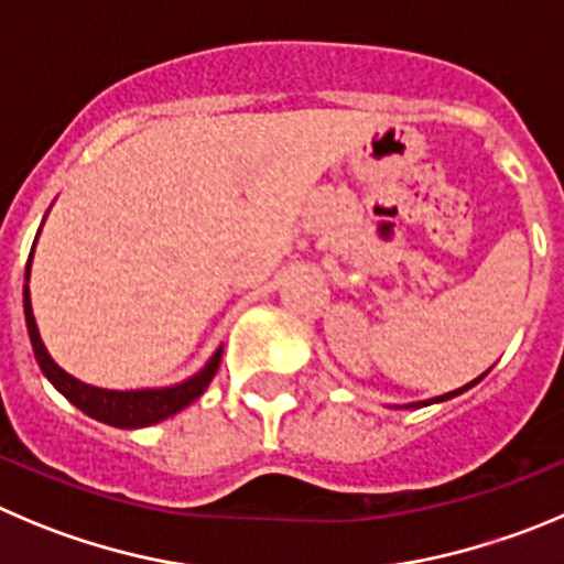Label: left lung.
Here are the masks:
<instances>
[{
    "mask_svg": "<svg viewBox=\"0 0 564 564\" xmlns=\"http://www.w3.org/2000/svg\"><path fill=\"white\" fill-rule=\"evenodd\" d=\"M489 372V370H487ZM487 372H481V376L478 378H473L470 383H465V387H459V389H454V392H445V394H436V398H429V401H417V403H406V406H398V409H420V406H431V403H442V401H451V398H456V394H462V392H467V389L470 387H476L478 381H481L484 376H487Z\"/></svg>",
    "mask_w": 564,
    "mask_h": 564,
    "instance_id": "left-lung-1",
    "label": "left lung"
}]
</instances>
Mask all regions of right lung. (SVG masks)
Listing matches in <instances>:
<instances>
[{"mask_svg": "<svg viewBox=\"0 0 564 564\" xmlns=\"http://www.w3.org/2000/svg\"><path fill=\"white\" fill-rule=\"evenodd\" d=\"M46 214H50V210H46ZM35 241H39V236H35ZM33 252H35V245H33ZM33 252H30L28 270H24V319H28V334H30V341H33V354H35V361H39L41 372H44L46 381H50L52 387H55L57 392L72 403V406H77L83 414L99 420V423L113 425V429H147V425L161 423V420L172 417V414L192 406L199 394L208 389L210 378L217 376L219 361H223V347H217L214 356H210V359L205 361L194 376L183 378V381L177 383H170V387L105 389V387H94V383L80 381V378H75L72 372L63 370V367L52 359L50 350H46L44 339H41L39 334V323H35L33 300H30V267H33Z\"/></svg>", "mask_w": 564, "mask_h": 564, "instance_id": "obj_1", "label": "right lung"}]
</instances>
